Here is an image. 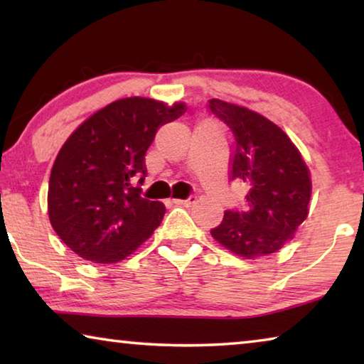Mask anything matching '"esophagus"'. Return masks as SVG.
Listing matches in <instances>:
<instances>
[{"mask_svg": "<svg viewBox=\"0 0 364 364\" xmlns=\"http://www.w3.org/2000/svg\"><path fill=\"white\" fill-rule=\"evenodd\" d=\"M196 200H197V197H196V196H189L188 199H173V204H176V205L189 207V205H193Z\"/></svg>", "mask_w": 364, "mask_h": 364, "instance_id": "1", "label": "esophagus"}]
</instances>
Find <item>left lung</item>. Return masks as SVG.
<instances>
[{
	"label": "left lung",
	"mask_w": 364,
	"mask_h": 364,
	"mask_svg": "<svg viewBox=\"0 0 364 364\" xmlns=\"http://www.w3.org/2000/svg\"><path fill=\"white\" fill-rule=\"evenodd\" d=\"M208 109L230 132V178L249 188L244 210H226L212 236L244 258L274 254L306 218L310 170L287 134L267 117L221 100L208 101Z\"/></svg>",
	"instance_id": "1"
}]
</instances>
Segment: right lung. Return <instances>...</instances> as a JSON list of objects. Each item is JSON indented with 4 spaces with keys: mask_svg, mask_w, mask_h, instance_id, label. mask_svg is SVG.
Here are the masks:
<instances>
[{
    "mask_svg": "<svg viewBox=\"0 0 364 364\" xmlns=\"http://www.w3.org/2000/svg\"><path fill=\"white\" fill-rule=\"evenodd\" d=\"M184 114L149 97H123L86 119L54 160L48 188L49 221L78 257L117 263L152 236L165 207L139 196L144 156L157 130Z\"/></svg>",
    "mask_w": 364,
    "mask_h": 364,
    "instance_id": "add662e5",
    "label": "right lung"
}]
</instances>
